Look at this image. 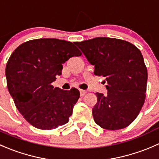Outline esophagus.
<instances>
[{
  "label": "esophagus",
  "instance_id": "34e87169",
  "mask_svg": "<svg viewBox=\"0 0 159 159\" xmlns=\"http://www.w3.org/2000/svg\"><path fill=\"white\" fill-rule=\"evenodd\" d=\"M80 96H81V97H83V96L86 95V91L83 90V89H80Z\"/></svg>",
  "mask_w": 159,
  "mask_h": 159
}]
</instances>
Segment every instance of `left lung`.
Returning <instances> with one entry per match:
<instances>
[{"label":"left lung","mask_w":159,"mask_h":159,"mask_svg":"<svg viewBox=\"0 0 159 159\" xmlns=\"http://www.w3.org/2000/svg\"><path fill=\"white\" fill-rule=\"evenodd\" d=\"M75 45L94 66V74L106 79L107 95L96 93L94 121L111 131L128 127L138 117L145 100L148 71L140 50L127 41L107 37Z\"/></svg>","instance_id":"8db88e82"}]
</instances>
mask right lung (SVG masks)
Returning a JSON list of instances; mask_svg holds the SVG:
<instances>
[{
    "label": "right lung",
    "mask_w": 159,
    "mask_h": 159,
    "mask_svg": "<svg viewBox=\"0 0 159 159\" xmlns=\"http://www.w3.org/2000/svg\"><path fill=\"white\" fill-rule=\"evenodd\" d=\"M81 54L70 42L39 39L24 42L11 55L5 71L7 89L32 126L51 130L69 121L80 91L54 88L52 83L62 74V63Z\"/></svg>",
    "instance_id": "add662e5"
}]
</instances>
